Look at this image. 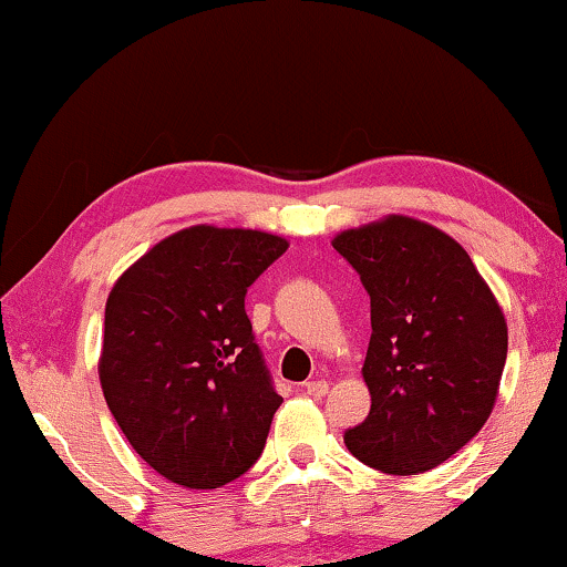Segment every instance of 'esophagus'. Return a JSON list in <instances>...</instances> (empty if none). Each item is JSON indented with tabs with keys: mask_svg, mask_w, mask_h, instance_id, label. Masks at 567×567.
<instances>
[{
	"mask_svg": "<svg viewBox=\"0 0 567 567\" xmlns=\"http://www.w3.org/2000/svg\"><path fill=\"white\" fill-rule=\"evenodd\" d=\"M328 382L324 379H315V382H307L305 384V392L309 394V398H322V394H328Z\"/></svg>",
	"mask_w": 567,
	"mask_h": 567,
	"instance_id": "obj_1",
	"label": "esophagus"
}]
</instances>
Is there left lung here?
<instances>
[{
	"label": "left lung",
	"instance_id": "left-lung-1",
	"mask_svg": "<svg viewBox=\"0 0 567 567\" xmlns=\"http://www.w3.org/2000/svg\"><path fill=\"white\" fill-rule=\"evenodd\" d=\"M332 247L371 299L363 382L369 417L346 431L355 460L417 475L460 452L493 413L508 328L467 250L431 224L390 214Z\"/></svg>",
	"mask_w": 567,
	"mask_h": 567
}]
</instances>
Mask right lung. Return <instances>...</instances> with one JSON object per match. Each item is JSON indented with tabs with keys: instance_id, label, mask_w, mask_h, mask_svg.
I'll use <instances>...</instances> for the list:
<instances>
[{
	"instance_id": "1",
	"label": "right lung",
	"mask_w": 567,
	"mask_h": 567,
	"mask_svg": "<svg viewBox=\"0 0 567 567\" xmlns=\"http://www.w3.org/2000/svg\"><path fill=\"white\" fill-rule=\"evenodd\" d=\"M284 237L212 224L144 252L107 293L100 384L123 436L154 472L193 491L245 475L284 398L245 312L247 286Z\"/></svg>"
}]
</instances>
